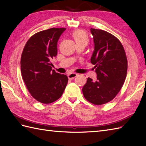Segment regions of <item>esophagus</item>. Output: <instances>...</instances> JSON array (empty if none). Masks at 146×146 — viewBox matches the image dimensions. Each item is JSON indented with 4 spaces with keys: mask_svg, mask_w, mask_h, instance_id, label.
Masks as SVG:
<instances>
[{
    "mask_svg": "<svg viewBox=\"0 0 146 146\" xmlns=\"http://www.w3.org/2000/svg\"><path fill=\"white\" fill-rule=\"evenodd\" d=\"M77 76V74L75 73H70L68 74V77L69 79H73L74 78H75V77Z\"/></svg>",
    "mask_w": 146,
    "mask_h": 146,
    "instance_id": "34e87169",
    "label": "esophagus"
}]
</instances>
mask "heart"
Masks as SVG:
<instances>
[{
  "instance_id": "heart-1",
  "label": "heart",
  "mask_w": 146,
  "mask_h": 146,
  "mask_svg": "<svg viewBox=\"0 0 146 146\" xmlns=\"http://www.w3.org/2000/svg\"><path fill=\"white\" fill-rule=\"evenodd\" d=\"M72 36L76 44H84L85 46L89 42V37L83 30H76L72 33Z\"/></svg>"
}]
</instances>
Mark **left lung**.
<instances>
[{
  "label": "left lung",
  "mask_w": 146,
  "mask_h": 146,
  "mask_svg": "<svg viewBox=\"0 0 146 146\" xmlns=\"http://www.w3.org/2000/svg\"><path fill=\"white\" fill-rule=\"evenodd\" d=\"M95 44L91 63L96 81L88 78L82 92L90 103L100 105L112 100L122 88L127 72V59L122 43L105 31L91 28Z\"/></svg>",
  "instance_id": "1"
}]
</instances>
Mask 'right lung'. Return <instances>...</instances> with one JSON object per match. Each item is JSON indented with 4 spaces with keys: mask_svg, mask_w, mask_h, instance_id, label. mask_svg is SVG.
Segmentation results:
<instances>
[{
    "mask_svg": "<svg viewBox=\"0 0 146 146\" xmlns=\"http://www.w3.org/2000/svg\"><path fill=\"white\" fill-rule=\"evenodd\" d=\"M66 28H51L33 35L21 58L23 81L32 97L42 104L56 101L68 83L66 75L52 70L51 60L57 55V43Z\"/></svg>",
    "mask_w": 146,
    "mask_h": 146,
    "instance_id": "right-lung-1",
    "label": "right lung"
}]
</instances>
